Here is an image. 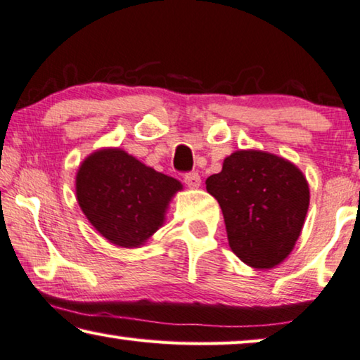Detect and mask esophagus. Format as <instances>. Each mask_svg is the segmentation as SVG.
<instances>
[{"label":"esophagus","mask_w":360,"mask_h":360,"mask_svg":"<svg viewBox=\"0 0 360 360\" xmlns=\"http://www.w3.org/2000/svg\"><path fill=\"white\" fill-rule=\"evenodd\" d=\"M184 181L186 186L199 188V185H201V176H199L198 172H190V174H185Z\"/></svg>","instance_id":"esophagus-1"}]
</instances>
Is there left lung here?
Instances as JSON below:
<instances>
[{
    "mask_svg": "<svg viewBox=\"0 0 360 360\" xmlns=\"http://www.w3.org/2000/svg\"><path fill=\"white\" fill-rule=\"evenodd\" d=\"M205 185L220 204L239 260L260 269L285 260L309 205L308 181L295 164L266 151L239 150Z\"/></svg>",
    "mask_w": 360,
    "mask_h": 360,
    "instance_id": "1",
    "label": "left lung"
}]
</instances>
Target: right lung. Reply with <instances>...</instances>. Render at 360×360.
I'll list each match as a JSON object with an SVG mask.
<instances>
[{"label":"right lung","mask_w":360,"mask_h":360,"mask_svg":"<svg viewBox=\"0 0 360 360\" xmlns=\"http://www.w3.org/2000/svg\"><path fill=\"white\" fill-rule=\"evenodd\" d=\"M179 180L145 166L121 148L87 156L76 174V198L92 226L117 247L134 249L162 226Z\"/></svg>","instance_id":"right-lung-1"}]
</instances>
